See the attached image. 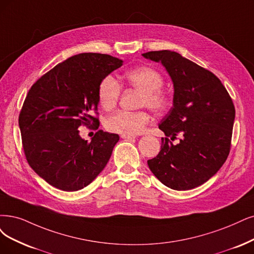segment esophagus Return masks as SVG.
Masks as SVG:
<instances>
[{
	"label": "esophagus",
	"instance_id": "1",
	"mask_svg": "<svg viewBox=\"0 0 254 254\" xmlns=\"http://www.w3.org/2000/svg\"><path fill=\"white\" fill-rule=\"evenodd\" d=\"M121 138L122 139H126V140H132V139H135L136 137L134 135H127V134H122L121 135Z\"/></svg>",
	"mask_w": 254,
	"mask_h": 254
}]
</instances>
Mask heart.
I'll use <instances>...</instances> for the list:
<instances>
[{
    "label": "heart",
    "instance_id": "heart-1",
    "mask_svg": "<svg viewBox=\"0 0 254 254\" xmlns=\"http://www.w3.org/2000/svg\"><path fill=\"white\" fill-rule=\"evenodd\" d=\"M125 77L130 87L141 92L140 106H145L156 113H161L171 106V97L168 93L161 89L163 76L151 67H138L128 70ZM121 93L119 82L108 75L103 78L98 87V100L102 108L111 110L116 106ZM149 122V115L145 111L127 112L118 111L108 117L106 127L111 132L136 135L141 133Z\"/></svg>",
    "mask_w": 254,
    "mask_h": 254
}]
</instances>
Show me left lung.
<instances>
[{
    "label": "left lung",
    "instance_id": "left-lung-1",
    "mask_svg": "<svg viewBox=\"0 0 254 254\" xmlns=\"http://www.w3.org/2000/svg\"><path fill=\"white\" fill-rule=\"evenodd\" d=\"M161 63L174 84L173 107L159 128L161 151L147 161L149 170L175 190L195 189L219 172L226 161L236 110L231 97L213 73L171 50L143 53ZM183 138L174 145L167 137Z\"/></svg>",
    "mask_w": 254,
    "mask_h": 254
}]
</instances>
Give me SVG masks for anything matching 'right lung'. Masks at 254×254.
I'll return each mask as SVG.
<instances>
[{
	"label": "right lung",
	"mask_w": 254,
	"mask_h": 254,
	"mask_svg": "<svg viewBox=\"0 0 254 254\" xmlns=\"http://www.w3.org/2000/svg\"><path fill=\"white\" fill-rule=\"evenodd\" d=\"M122 64L109 54L80 53L56 64L28 92L18 116L25 156L55 189L82 190L106 167L119 136L99 129L88 142L78 127L99 124L91 115L99 83Z\"/></svg>",
	"instance_id": "add662e5"
}]
</instances>
